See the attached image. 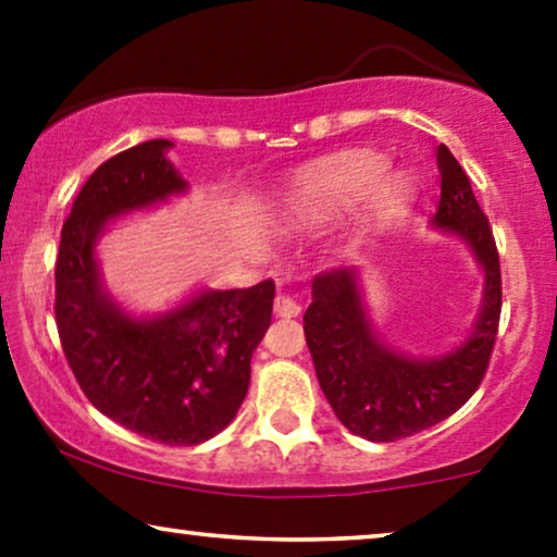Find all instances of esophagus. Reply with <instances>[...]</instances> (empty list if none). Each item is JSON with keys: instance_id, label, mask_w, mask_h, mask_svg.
I'll use <instances>...</instances> for the list:
<instances>
[{"instance_id": "34e87169", "label": "esophagus", "mask_w": 557, "mask_h": 557, "mask_svg": "<svg viewBox=\"0 0 557 557\" xmlns=\"http://www.w3.org/2000/svg\"><path fill=\"white\" fill-rule=\"evenodd\" d=\"M273 311H276L278 317H296L301 311V307L292 299V296L278 294L276 296V304H273Z\"/></svg>"}]
</instances>
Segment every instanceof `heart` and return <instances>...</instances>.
Listing matches in <instances>:
<instances>
[{
	"label": "heart",
	"instance_id": "1",
	"mask_svg": "<svg viewBox=\"0 0 557 557\" xmlns=\"http://www.w3.org/2000/svg\"><path fill=\"white\" fill-rule=\"evenodd\" d=\"M377 154L357 151L319 166L288 200V218L299 225H322L360 202V225L393 218L408 200V182L400 174H383Z\"/></svg>",
	"mask_w": 557,
	"mask_h": 557
}]
</instances>
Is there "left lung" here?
Listing matches in <instances>:
<instances>
[{
	"label": "left lung",
	"instance_id": "left-lung-1",
	"mask_svg": "<svg viewBox=\"0 0 557 557\" xmlns=\"http://www.w3.org/2000/svg\"><path fill=\"white\" fill-rule=\"evenodd\" d=\"M436 164L441 195L433 225L467 240L484 269L482 311L461 347L429 360L395 352L368 322L355 269L324 271L311 281L304 334L319 385L342 425L368 441L413 436L454 416L482 385L497 339L502 273L490 220L444 144L436 147Z\"/></svg>",
	"mask_w": 557,
	"mask_h": 557
}]
</instances>
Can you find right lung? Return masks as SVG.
Wrapping results in <instances>:
<instances>
[{
    "instance_id": "add662e5",
    "label": "right lung",
    "mask_w": 557,
    "mask_h": 557,
    "mask_svg": "<svg viewBox=\"0 0 557 557\" xmlns=\"http://www.w3.org/2000/svg\"><path fill=\"white\" fill-rule=\"evenodd\" d=\"M151 139L106 159L75 197L55 261V324L86 398L124 429L166 446L202 444L238 413L250 357L271 324L276 284L200 292L151 319L128 317L103 292L96 240L121 212L187 189Z\"/></svg>"
}]
</instances>
